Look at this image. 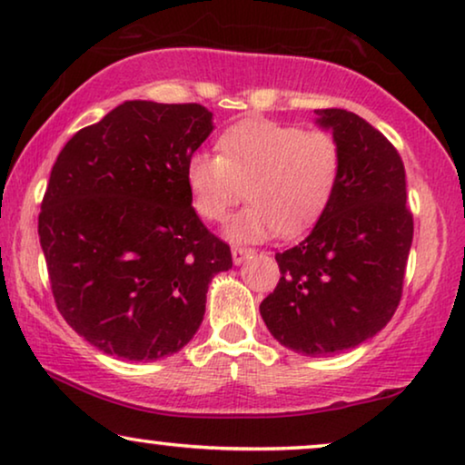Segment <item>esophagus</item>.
<instances>
[{
	"mask_svg": "<svg viewBox=\"0 0 465 465\" xmlns=\"http://www.w3.org/2000/svg\"><path fill=\"white\" fill-rule=\"evenodd\" d=\"M251 254H252L251 248H244V246H233L232 248V259H233L235 265L244 263V259L251 257Z\"/></svg>",
	"mask_w": 465,
	"mask_h": 465,
	"instance_id": "esophagus-1",
	"label": "esophagus"
}]
</instances>
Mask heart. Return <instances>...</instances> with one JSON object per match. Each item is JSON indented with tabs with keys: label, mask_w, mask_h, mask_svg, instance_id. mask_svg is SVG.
<instances>
[{
	"label": "heart",
	"mask_w": 465,
	"mask_h": 465,
	"mask_svg": "<svg viewBox=\"0 0 465 465\" xmlns=\"http://www.w3.org/2000/svg\"><path fill=\"white\" fill-rule=\"evenodd\" d=\"M219 153L187 160L185 181L193 211L219 223L246 193L251 202L230 225L238 242H261L278 232L297 238L318 223L335 198L343 170L341 145L326 130L248 120L227 128Z\"/></svg>",
	"instance_id": "b5f03b06"
}]
</instances>
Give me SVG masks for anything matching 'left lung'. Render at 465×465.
<instances>
[{
	"label": "left lung",
	"instance_id": "obj_1",
	"mask_svg": "<svg viewBox=\"0 0 465 465\" xmlns=\"http://www.w3.org/2000/svg\"><path fill=\"white\" fill-rule=\"evenodd\" d=\"M316 115L341 145V179L312 233L276 252L282 276L259 305L272 335L303 356L351 350L390 322L413 242L396 147L351 111Z\"/></svg>",
	"mask_w": 465,
	"mask_h": 465
}]
</instances>
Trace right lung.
<instances>
[{
  "label": "right lung",
  "instance_id": "1",
  "mask_svg": "<svg viewBox=\"0 0 465 465\" xmlns=\"http://www.w3.org/2000/svg\"><path fill=\"white\" fill-rule=\"evenodd\" d=\"M213 133L195 103L126 101L67 141L37 232L52 295L109 356L158 361L192 341L232 251L192 206L185 164Z\"/></svg>",
  "mask_w": 465,
  "mask_h": 465
}]
</instances>
